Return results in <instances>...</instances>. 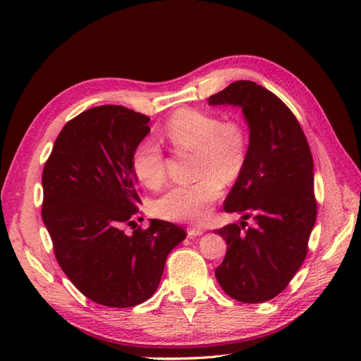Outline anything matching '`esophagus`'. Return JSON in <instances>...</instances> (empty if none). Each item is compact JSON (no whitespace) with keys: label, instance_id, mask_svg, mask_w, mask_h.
Here are the masks:
<instances>
[{"label":"esophagus","instance_id":"1","mask_svg":"<svg viewBox=\"0 0 361 361\" xmlns=\"http://www.w3.org/2000/svg\"><path fill=\"white\" fill-rule=\"evenodd\" d=\"M204 231L202 228H188V235L189 237H197V235H202Z\"/></svg>","mask_w":361,"mask_h":361}]
</instances>
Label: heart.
I'll return each instance as SVG.
<instances>
[{
    "instance_id": "heart-1",
    "label": "heart",
    "mask_w": 361,
    "mask_h": 361,
    "mask_svg": "<svg viewBox=\"0 0 361 361\" xmlns=\"http://www.w3.org/2000/svg\"><path fill=\"white\" fill-rule=\"evenodd\" d=\"M164 135L175 149L197 150L195 175L200 180L178 185L155 202L161 219L200 224L209 217L221 195V183H233L248 161L250 136L242 122L224 119L217 113L183 109L172 114ZM132 169L144 186L157 189L166 178V155L161 145L145 137L132 153Z\"/></svg>"
}]
</instances>
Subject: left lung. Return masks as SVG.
I'll use <instances>...</instances> for the list:
<instances>
[{
  "label": "left lung",
  "instance_id": "1",
  "mask_svg": "<svg viewBox=\"0 0 361 361\" xmlns=\"http://www.w3.org/2000/svg\"><path fill=\"white\" fill-rule=\"evenodd\" d=\"M208 101L240 106L248 122L247 166L224 206L255 220L217 229L228 247L216 278L235 301L265 302L286 290L307 256L317 220L312 152L295 114L256 82H233Z\"/></svg>",
  "mask_w": 361,
  "mask_h": 361
}]
</instances>
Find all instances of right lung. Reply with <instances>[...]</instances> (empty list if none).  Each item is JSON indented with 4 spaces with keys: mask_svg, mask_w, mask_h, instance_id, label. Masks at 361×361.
Instances as JSON below:
<instances>
[{
    "mask_svg": "<svg viewBox=\"0 0 361 361\" xmlns=\"http://www.w3.org/2000/svg\"><path fill=\"white\" fill-rule=\"evenodd\" d=\"M150 118L122 105H101L68 121L43 167L42 219L54 255L80 293L106 307L149 299L166 257L185 229L150 220L124 233L140 214L132 153L150 132Z\"/></svg>",
    "mask_w": 361,
    "mask_h": 361,
    "instance_id": "right-lung-1",
    "label": "right lung"
}]
</instances>
